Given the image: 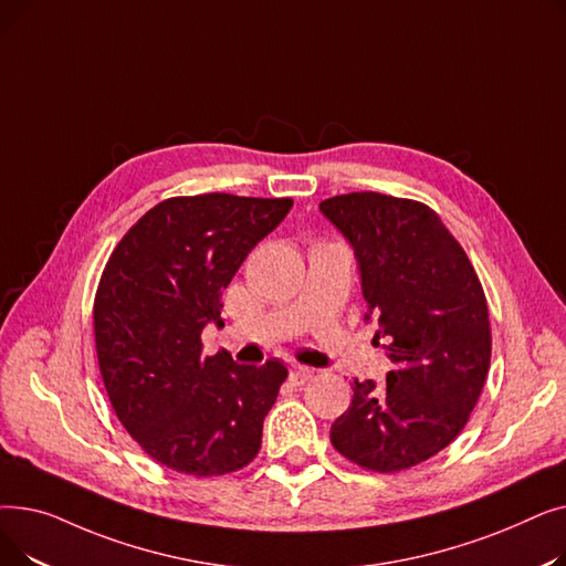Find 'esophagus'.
<instances>
[{
	"mask_svg": "<svg viewBox=\"0 0 566 566\" xmlns=\"http://www.w3.org/2000/svg\"><path fill=\"white\" fill-rule=\"evenodd\" d=\"M312 376H314V371H312L310 367H303V365H293L291 371H289V378H291L293 385H303V382H307Z\"/></svg>",
	"mask_w": 566,
	"mask_h": 566,
	"instance_id": "esophagus-1",
	"label": "esophagus"
}]
</instances>
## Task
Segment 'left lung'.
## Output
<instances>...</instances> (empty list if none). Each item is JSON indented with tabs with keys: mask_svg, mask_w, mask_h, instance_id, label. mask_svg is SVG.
<instances>
[{
	"mask_svg": "<svg viewBox=\"0 0 566 566\" xmlns=\"http://www.w3.org/2000/svg\"><path fill=\"white\" fill-rule=\"evenodd\" d=\"M318 208L355 250L365 318L397 367L382 385L353 380L331 440L355 465L399 472L448 448L478 406L491 365L486 295L427 203L350 192Z\"/></svg>",
	"mask_w": 566,
	"mask_h": 566,
	"instance_id": "8db88e82",
	"label": "left lung"
}]
</instances>
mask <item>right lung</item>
<instances>
[{
    "label": "right lung",
    "instance_id": "add662e5",
    "mask_svg": "<svg viewBox=\"0 0 566 566\" xmlns=\"http://www.w3.org/2000/svg\"><path fill=\"white\" fill-rule=\"evenodd\" d=\"M293 199L208 192L171 197L114 248L94 301L98 367L118 422L158 463L218 478L245 468L286 367L201 355V331L222 325V291Z\"/></svg>",
    "mask_w": 566,
    "mask_h": 566
}]
</instances>
